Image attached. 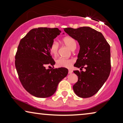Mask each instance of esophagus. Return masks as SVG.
<instances>
[{
    "mask_svg": "<svg viewBox=\"0 0 123 123\" xmlns=\"http://www.w3.org/2000/svg\"><path fill=\"white\" fill-rule=\"evenodd\" d=\"M68 73H69V74L72 73H73V70H71V69H69L68 70Z\"/></svg>",
    "mask_w": 123,
    "mask_h": 123,
    "instance_id": "obj_1",
    "label": "esophagus"
}]
</instances>
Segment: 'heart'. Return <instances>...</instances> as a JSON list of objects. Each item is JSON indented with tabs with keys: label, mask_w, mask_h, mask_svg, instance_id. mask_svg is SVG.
<instances>
[{
	"label": "heart",
	"mask_w": 123,
	"mask_h": 123,
	"mask_svg": "<svg viewBox=\"0 0 123 123\" xmlns=\"http://www.w3.org/2000/svg\"><path fill=\"white\" fill-rule=\"evenodd\" d=\"M64 43L70 49L72 50L76 48L77 43L75 40L73 38L70 37H65L63 39ZM59 44L58 42L53 41L49 46V51L50 54L54 56H56L58 53ZM74 63L73 59H65L63 58H59L56 60V65L58 67H62V68H70Z\"/></svg>",
	"instance_id": "heart-1"
}]
</instances>
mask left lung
Returning a JSON list of instances; mask_svg holds the SVG:
<instances>
[{
  "label": "left lung",
  "mask_w": 123,
  "mask_h": 123,
  "mask_svg": "<svg viewBox=\"0 0 123 123\" xmlns=\"http://www.w3.org/2000/svg\"><path fill=\"white\" fill-rule=\"evenodd\" d=\"M67 34L79 43L80 49L74 66L78 80L73 88L78 96L88 98L95 95L108 78L111 71L110 46L103 35L90 27L65 28ZM85 66L86 71H82Z\"/></svg>",
  "instance_id": "left-lung-1"
}]
</instances>
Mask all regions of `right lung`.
I'll return each instance as SVG.
<instances>
[{"label":"right lung","instance_id":"right-lung-1","mask_svg":"<svg viewBox=\"0 0 123 123\" xmlns=\"http://www.w3.org/2000/svg\"><path fill=\"white\" fill-rule=\"evenodd\" d=\"M60 33L58 28H33L19 42L15 56L17 72L25 90L35 97L51 96L68 73L65 68H45V65L55 64L49 46Z\"/></svg>","mask_w":123,"mask_h":123}]
</instances>
